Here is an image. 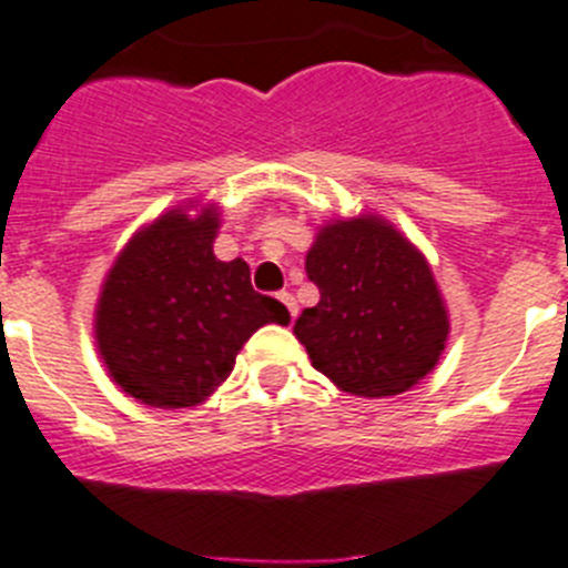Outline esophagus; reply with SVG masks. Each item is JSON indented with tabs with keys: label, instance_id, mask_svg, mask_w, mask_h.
I'll return each mask as SVG.
<instances>
[{
	"label": "esophagus",
	"instance_id": "34e87169",
	"mask_svg": "<svg viewBox=\"0 0 568 568\" xmlns=\"http://www.w3.org/2000/svg\"><path fill=\"white\" fill-rule=\"evenodd\" d=\"M277 300L283 302V305H285V311H288V316H291V320H296V314H300V305H296L294 294H288V291H280V294H277Z\"/></svg>",
	"mask_w": 568,
	"mask_h": 568
}]
</instances>
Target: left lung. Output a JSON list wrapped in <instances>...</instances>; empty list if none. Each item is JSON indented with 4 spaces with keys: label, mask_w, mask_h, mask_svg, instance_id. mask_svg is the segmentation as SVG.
Here are the masks:
<instances>
[{
    "label": "left lung",
    "mask_w": 568,
    "mask_h": 568,
    "mask_svg": "<svg viewBox=\"0 0 568 568\" xmlns=\"http://www.w3.org/2000/svg\"><path fill=\"white\" fill-rule=\"evenodd\" d=\"M305 272L320 302L302 311L294 336L338 389L392 397L437 367L452 333L443 291L426 254L384 215L322 224Z\"/></svg>",
    "instance_id": "1"
}]
</instances>
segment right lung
Here are the masks:
<instances>
[{"mask_svg": "<svg viewBox=\"0 0 568 568\" xmlns=\"http://www.w3.org/2000/svg\"><path fill=\"white\" fill-rule=\"evenodd\" d=\"M219 230V204L182 201L131 235L100 285V362L153 409L204 404L254 331L291 322L283 302L252 288L246 260L215 257Z\"/></svg>", "mask_w": 568, "mask_h": 568, "instance_id": "obj_1", "label": "right lung"}]
</instances>
